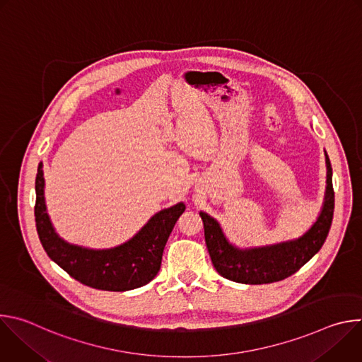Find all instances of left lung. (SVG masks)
Segmentation results:
<instances>
[{
    "instance_id": "left-lung-1",
    "label": "left lung",
    "mask_w": 362,
    "mask_h": 362,
    "mask_svg": "<svg viewBox=\"0 0 362 362\" xmlns=\"http://www.w3.org/2000/svg\"><path fill=\"white\" fill-rule=\"evenodd\" d=\"M328 179L322 212L314 226L302 238L274 246L239 250L228 243L218 222L200 212L204 240L215 269L223 278L239 284H272L299 271L322 247L334 218L335 193L332 187V168L327 156Z\"/></svg>"
}]
</instances>
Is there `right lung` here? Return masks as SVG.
Masks as SVG:
<instances>
[{
  "label": "right lung",
  "mask_w": 362,
  "mask_h": 362,
  "mask_svg": "<svg viewBox=\"0 0 362 362\" xmlns=\"http://www.w3.org/2000/svg\"><path fill=\"white\" fill-rule=\"evenodd\" d=\"M186 206L177 203L154 215L129 242L107 250H91L62 240L45 214L42 163L35 176V228L40 242L62 269L83 285L123 292L140 288L158 275L166 242Z\"/></svg>",
  "instance_id": "right-lung-1"
}]
</instances>
